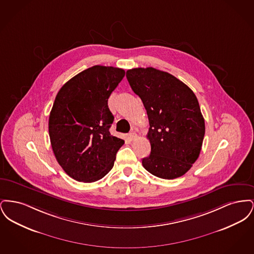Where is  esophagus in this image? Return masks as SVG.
I'll return each instance as SVG.
<instances>
[{
	"label": "esophagus",
	"instance_id": "34e87169",
	"mask_svg": "<svg viewBox=\"0 0 254 254\" xmlns=\"http://www.w3.org/2000/svg\"><path fill=\"white\" fill-rule=\"evenodd\" d=\"M127 138H128L130 141H133V140H135V139L137 138V134L134 132V131H132V132H130L129 134H128Z\"/></svg>",
	"mask_w": 254,
	"mask_h": 254
}]
</instances>
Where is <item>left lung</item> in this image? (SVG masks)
Segmentation results:
<instances>
[{
    "instance_id": "1",
    "label": "left lung",
    "mask_w": 254,
    "mask_h": 254,
    "mask_svg": "<svg viewBox=\"0 0 254 254\" xmlns=\"http://www.w3.org/2000/svg\"><path fill=\"white\" fill-rule=\"evenodd\" d=\"M127 78L141 98L149 121L150 154L142 160L162 179L183 176L199 157L205 120L193 91L173 75L153 67L128 69Z\"/></svg>"
}]
</instances>
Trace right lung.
<instances>
[{
	"mask_svg": "<svg viewBox=\"0 0 254 254\" xmlns=\"http://www.w3.org/2000/svg\"><path fill=\"white\" fill-rule=\"evenodd\" d=\"M125 70L94 65L61 87L49 120L52 150L61 167L74 180L92 183L113 168L125 141L109 132L114 117L108 106Z\"/></svg>",
	"mask_w": 254,
	"mask_h": 254,
	"instance_id": "obj_1",
	"label": "right lung"
}]
</instances>
